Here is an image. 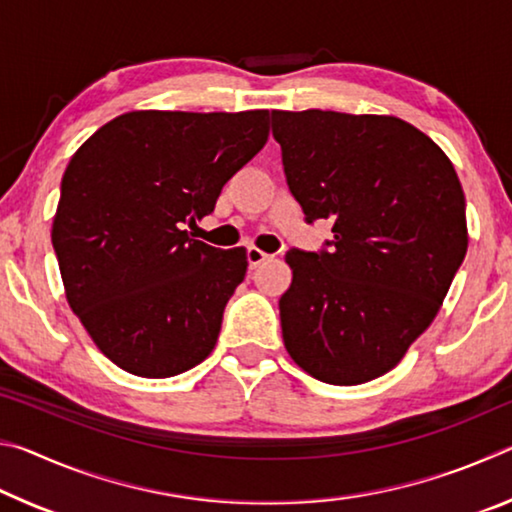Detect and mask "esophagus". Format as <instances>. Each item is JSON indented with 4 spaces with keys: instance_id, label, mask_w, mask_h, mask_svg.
Here are the masks:
<instances>
[{
    "instance_id": "34e87169",
    "label": "esophagus",
    "mask_w": 512,
    "mask_h": 512,
    "mask_svg": "<svg viewBox=\"0 0 512 512\" xmlns=\"http://www.w3.org/2000/svg\"><path fill=\"white\" fill-rule=\"evenodd\" d=\"M268 257H271V255H266L264 250H259V248H255V246L248 248V264H250V268H257L259 264L266 262Z\"/></svg>"
}]
</instances>
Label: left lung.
I'll return each instance as SVG.
<instances>
[{"label": "left lung", "mask_w": 512, "mask_h": 512, "mask_svg": "<svg viewBox=\"0 0 512 512\" xmlns=\"http://www.w3.org/2000/svg\"><path fill=\"white\" fill-rule=\"evenodd\" d=\"M271 117L291 194L334 232L329 253H287L284 348L325 384H366L404 359L463 264L461 180L431 137L393 115Z\"/></svg>", "instance_id": "8db88e82"}]
</instances>
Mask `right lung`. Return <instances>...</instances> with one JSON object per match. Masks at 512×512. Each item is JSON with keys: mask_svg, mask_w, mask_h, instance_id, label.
<instances>
[{"mask_svg": "<svg viewBox=\"0 0 512 512\" xmlns=\"http://www.w3.org/2000/svg\"><path fill=\"white\" fill-rule=\"evenodd\" d=\"M268 110H133L69 160L51 225L65 298L94 345L137 377L210 357L244 282L246 248L219 250L185 225L264 149Z\"/></svg>", "mask_w": 512, "mask_h": 512, "instance_id": "right-lung-1", "label": "right lung"}]
</instances>
